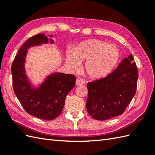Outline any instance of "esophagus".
<instances>
[{
    "mask_svg": "<svg viewBox=\"0 0 155 155\" xmlns=\"http://www.w3.org/2000/svg\"><path fill=\"white\" fill-rule=\"evenodd\" d=\"M84 83V81L83 79H81V78H77V80H76V85H77V86H78V85L83 84Z\"/></svg>",
    "mask_w": 155,
    "mask_h": 155,
    "instance_id": "1",
    "label": "esophagus"
}]
</instances>
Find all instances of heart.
I'll list each match as a JSON object with an SVG mask.
<instances>
[{
  "instance_id": "obj_1",
  "label": "heart",
  "mask_w": 155,
  "mask_h": 155,
  "mask_svg": "<svg viewBox=\"0 0 155 155\" xmlns=\"http://www.w3.org/2000/svg\"><path fill=\"white\" fill-rule=\"evenodd\" d=\"M120 58V51L116 46L98 39L81 42L74 51H69L67 62L72 68H79L81 61H86L84 71L93 79L106 77L113 71Z\"/></svg>"
}]
</instances>
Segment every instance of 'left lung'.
Listing matches in <instances>:
<instances>
[{
	"label": "left lung",
	"instance_id": "1",
	"mask_svg": "<svg viewBox=\"0 0 155 155\" xmlns=\"http://www.w3.org/2000/svg\"><path fill=\"white\" fill-rule=\"evenodd\" d=\"M137 80V67L130 54L106 77L88 83V114L98 120L123 114L135 95Z\"/></svg>",
	"mask_w": 155,
	"mask_h": 155
}]
</instances>
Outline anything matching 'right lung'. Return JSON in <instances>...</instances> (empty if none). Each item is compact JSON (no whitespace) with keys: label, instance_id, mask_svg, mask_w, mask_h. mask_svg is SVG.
<instances>
[{"label":"right lung","instance_id":"add662e5","mask_svg":"<svg viewBox=\"0 0 155 155\" xmlns=\"http://www.w3.org/2000/svg\"><path fill=\"white\" fill-rule=\"evenodd\" d=\"M53 41H51V43ZM48 42L45 34L27 39L15 56L11 66L14 93L27 113L43 120H53L61 114L65 98L75 85L73 74L54 73L50 75L38 89H32L25 75V62L27 49Z\"/></svg>","mask_w":155,"mask_h":155}]
</instances>
